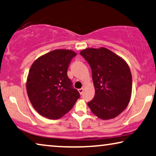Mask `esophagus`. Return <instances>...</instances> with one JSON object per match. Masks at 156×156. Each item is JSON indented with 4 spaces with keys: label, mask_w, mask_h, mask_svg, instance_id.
I'll return each mask as SVG.
<instances>
[{
    "label": "esophagus",
    "mask_w": 156,
    "mask_h": 156,
    "mask_svg": "<svg viewBox=\"0 0 156 156\" xmlns=\"http://www.w3.org/2000/svg\"><path fill=\"white\" fill-rule=\"evenodd\" d=\"M83 91H84V89H83V88H80V89H78V92L80 94H83Z\"/></svg>",
    "instance_id": "34e87169"
}]
</instances>
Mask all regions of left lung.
I'll return each instance as SVG.
<instances>
[{
	"label": "left lung",
	"mask_w": 156,
	"mask_h": 156,
	"mask_svg": "<svg viewBox=\"0 0 156 156\" xmlns=\"http://www.w3.org/2000/svg\"><path fill=\"white\" fill-rule=\"evenodd\" d=\"M80 54L90 66L95 88L88 106L101 119L114 118L125 110L131 97L132 78L128 65L104 48H87Z\"/></svg>",
	"instance_id": "8db88e82"
}]
</instances>
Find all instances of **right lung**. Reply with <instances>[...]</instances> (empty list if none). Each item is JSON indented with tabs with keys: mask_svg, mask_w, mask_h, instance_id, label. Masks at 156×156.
<instances>
[{
	"mask_svg": "<svg viewBox=\"0 0 156 156\" xmlns=\"http://www.w3.org/2000/svg\"><path fill=\"white\" fill-rule=\"evenodd\" d=\"M73 51L55 50L41 56L32 64L27 78L28 97L34 108L44 117L59 119L80 98L67 70Z\"/></svg>",
	"mask_w": 156,
	"mask_h": 156,
	"instance_id": "right-lung-1",
	"label": "right lung"
}]
</instances>
